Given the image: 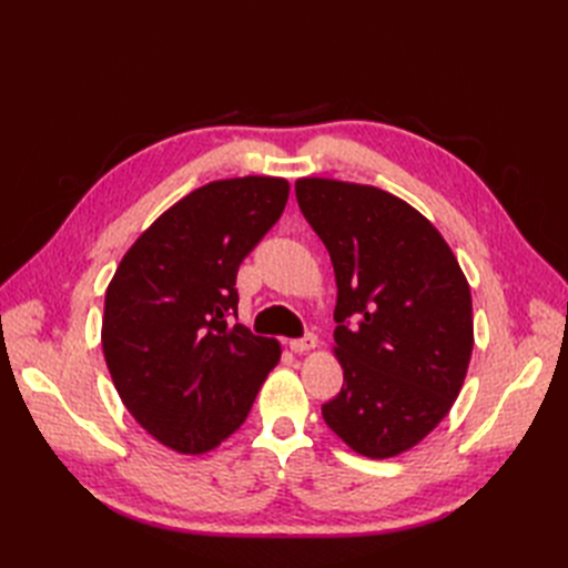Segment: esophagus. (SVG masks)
Segmentation results:
<instances>
[{
  "label": "esophagus",
  "mask_w": 568,
  "mask_h": 568,
  "mask_svg": "<svg viewBox=\"0 0 568 568\" xmlns=\"http://www.w3.org/2000/svg\"><path fill=\"white\" fill-rule=\"evenodd\" d=\"M317 346V336L315 334H305L301 338L288 341V348L294 353H305V351H313Z\"/></svg>",
  "instance_id": "34e87169"
}]
</instances>
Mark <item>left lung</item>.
Returning a JSON list of instances; mask_svg holds the SVG:
<instances>
[{
    "label": "left lung",
    "instance_id": "left-lung-1",
    "mask_svg": "<svg viewBox=\"0 0 568 568\" xmlns=\"http://www.w3.org/2000/svg\"><path fill=\"white\" fill-rule=\"evenodd\" d=\"M296 199L329 251L338 288L343 386L322 417L351 450L395 457L434 432L467 376V277L432 222L382 189L303 178Z\"/></svg>",
    "mask_w": 568,
    "mask_h": 568
}]
</instances>
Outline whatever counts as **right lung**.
<instances>
[{"label": "right lung", "instance_id": "1", "mask_svg": "<svg viewBox=\"0 0 568 568\" xmlns=\"http://www.w3.org/2000/svg\"><path fill=\"white\" fill-rule=\"evenodd\" d=\"M284 178L194 189L123 255L106 288L101 346L120 400L159 443L209 453L248 417L280 343L236 317V272L284 213Z\"/></svg>", "mask_w": 568, "mask_h": 568}]
</instances>
